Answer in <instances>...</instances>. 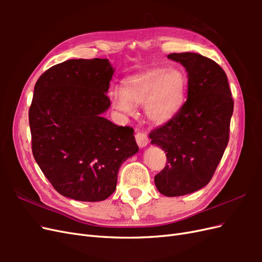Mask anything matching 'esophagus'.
Returning <instances> with one entry per match:
<instances>
[{
  "mask_svg": "<svg viewBox=\"0 0 262 262\" xmlns=\"http://www.w3.org/2000/svg\"><path fill=\"white\" fill-rule=\"evenodd\" d=\"M136 141L140 147H144L148 143V138L146 136V133L144 132H137L136 133Z\"/></svg>",
  "mask_w": 262,
  "mask_h": 262,
  "instance_id": "obj_1",
  "label": "esophagus"
}]
</instances>
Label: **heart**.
Instances as JSON below:
<instances>
[{
  "label": "heart",
  "mask_w": 262,
  "mask_h": 262,
  "mask_svg": "<svg viewBox=\"0 0 262 262\" xmlns=\"http://www.w3.org/2000/svg\"><path fill=\"white\" fill-rule=\"evenodd\" d=\"M188 78L180 69L154 68L125 77L121 90L112 93L114 107L132 115L134 106L144 104L148 120L157 124L168 122L186 101Z\"/></svg>",
  "instance_id": "obj_1"
}]
</instances>
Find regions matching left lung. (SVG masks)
I'll return each mask as SVG.
<instances>
[{
  "mask_svg": "<svg viewBox=\"0 0 262 262\" xmlns=\"http://www.w3.org/2000/svg\"><path fill=\"white\" fill-rule=\"evenodd\" d=\"M188 73V98L171 120L149 133L150 143L167 156L154 177L166 196L192 193L207 186L222 160L229 139L234 100L227 76L215 61L199 53H170Z\"/></svg>",
  "mask_w": 262,
  "mask_h": 262,
  "instance_id": "1",
  "label": "left lung"
}]
</instances>
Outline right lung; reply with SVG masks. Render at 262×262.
Listing matches in <instances>:
<instances>
[{"label":"right lung","mask_w":262,"mask_h":262,"mask_svg":"<svg viewBox=\"0 0 262 262\" xmlns=\"http://www.w3.org/2000/svg\"><path fill=\"white\" fill-rule=\"evenodd\" d=\"M114 72L108 59H72L47 70L35 85L33 155L52 187L71 199H107L121 164L139 150L132 128L101 117Z\"/></svg>","instance_id":"right-lung-1"}]
</instances>
